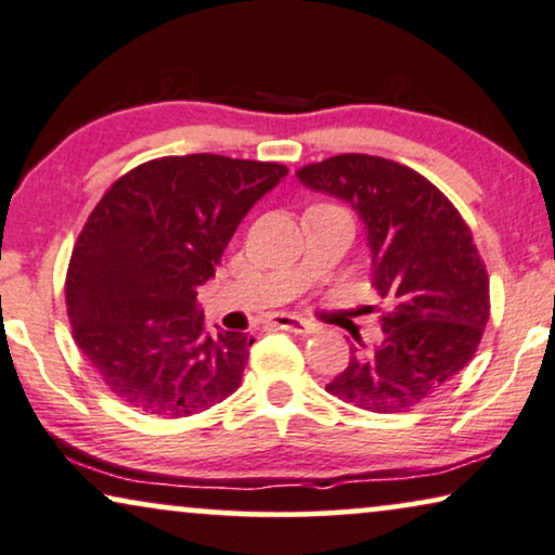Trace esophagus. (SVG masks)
<instances>
[{
	"mask_svg": "<svg viewBox=\"0 0 555 555\" xmlns=\"http://www.w3.org/2000/svg\"><path fill=\"white\" fill-rule=\"evenodd\" d=\"M271 325L279 327V330H289V333H299V335L314 333V330H318L314 322L305 320V318H297V314H273Z\"/></svg>",
	"mask_w": 555,
	"mask_h": 555,
	"instance_id": "34e87169",
	"label": "esophagus"
}]
</instances>
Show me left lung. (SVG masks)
I'll list each match as a JSON object with an SVG mask.
<instances>
[{
  "label": "left lung",
  "mask_w": 555,
  "mask_h": 555,
  "mask_svg": "<svg viewBox=\"0 0 555 555\" xmlns=\"http://www.w3.org/2000/svg\"><path fill=\"white\" fill-rule=\"evenodd\" d=\"M359 215L374 289L391 299L384 338L350 348L330 395L369 412H406L474 359L489 320V279L472 230L440 189L395 160L343 153L297 173Z\"/></svg>",
  "instance_id": "obj_1"
}]
</instances>
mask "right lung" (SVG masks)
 <instances>
[{"label":"right lung","mask_w":555,"mask_h":555,"mask_svg":"<svg viewBox=\"0 0 555 555\" xmlns=\"http://www.w3.org/2000/svg\"><path fill=\"white\" fill-rule=\"evenodd\" d=\"M286 166L189 153L132 168L74 245V340L125 404L158 417L205 412L241 387L254 338L209 333L196 289L215 276L250 207Z\"/></svg>","instance_id":"add662e5"}]
</instances>
